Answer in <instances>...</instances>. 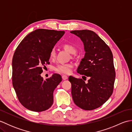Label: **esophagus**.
Here are the masks:
<instances>
[{
    "instance_id": "34e87169",
    "label": "esophagus",
    "mask_w": 132,
    "mask_h": 132,
    "mask_svg": "<svg viewBox=\"0 0 132 132\" xmlns=\"http://www.w3.org/2000/svg\"><path fill=\"white\" fill-rule=\"evenodd\" d=\"M62 78L63 80H66L68 79V76H66V75H63L62 76Z\"/></svg>"
}]
</instances>
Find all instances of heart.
I'll return each mask as SVG.
<instances>
[{
  "label": "heart",
  "instance_id": "heart-1",
  "mask_svg": "<svg viewBox=\"0 0 132 132\" xmlns=\"http://www.w3.org/2000/svg\"><path fill=\"white\" fill-rule=\"evenodd\" d=\"M63 49L70 54H74L76 52V47L72 43H65L63 45ZM55 51L54 49L51 50L50 52V58H53L55 57ZM73 65L71 63H61L57 64L54 68V70L57 72L61 74H68L71 72Z\"/></svg>",
  "mask_w": 132,
  "mask_h": 132
}]
</instances>
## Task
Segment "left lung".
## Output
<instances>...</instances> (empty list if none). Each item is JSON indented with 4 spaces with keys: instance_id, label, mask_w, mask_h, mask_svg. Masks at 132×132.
Returning <instances> with one entry per match:
<instances>
[{
    "instance_id": "8db88e82",
    "label": "left lung",
    "mask_w": 132,
    "mask_h": 132,
    "mask_svg": "<svg viewBox=\"0 0 132 132\" xmlns=\"http://www.w3.org/2000/svg\"><path fill=\"white\" fill-rule=\"evenodd\" d=\"M70 33L80 38L86 52L78 73L84 75L82 78L89 77L86 83L82 79L69 77L72 99L79 108L93 110L102 105L112 94L116 76L112 53L92 30H72Z\"/></svg>"
}]
</instances>
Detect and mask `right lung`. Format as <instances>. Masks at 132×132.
<instances>
[{
    "mask_svg": "<svg viewBox=\"0 0 132 132\" xmlns=\"http://www.w3.org/2000/svg\"><path fill=\"white\" fill-rule=\"evenodd\" d=\"M64 31L38 29L30 32L15 50L12 59V85L19 102L35 112L49 109L53 103V92L61 81L54 74L44 80L40 74L49 64L50 52Z\"/></svg>",
    "mask_w": 132,
    "mask_h": 132,
    "instance_id": "add662e5",
    "label": "right lung"
}]
</instances>
